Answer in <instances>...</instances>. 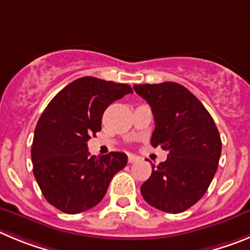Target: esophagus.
<instances>
[{
    "label": "esophagus",
    "mask_w": 250,
    "mask_h": 250,
    "mask_svg": "<svg viewBox=\"0 0 250 250\" xmlns=\"http://www.w3.org/2000/svg\"><path fill=\"white\" fill-rule=\"evenodd\" d=\"M138 161V157L133 156V154H129L128 156V163H134V162Z\"/></svg>",
    "instance_id": "obj_1"
}]
</instances>
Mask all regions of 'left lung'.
I'll return each instance as SVG.
<instances>
[{
	"mask_svg": "<svg viewBox=\"0 0 250 250\" xmlns=\"http://www.w3.org/2000/svg\"><path fill=\"white\" fill-rule=\"evenodd\" d=\"M133 89L154 116L150 143L168 152L159 166L152 164L142 195L159 210L184 212L203 197L217 172L222 153L217 125L201 101L182 84H134Z\"/></svg>",
	"mask_w": 250,
	"mask_h": 250,
	"instance_id": "8db88e82",
	"label": "left lung"
}]
</instances>
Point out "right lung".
Returning <instances> with one entry per match:
<instances>
[{"mask_svg":"<svg viewBox=\"0 0 250 250\" xmlns=\"http://www.w3.org/2000/svg\"><path fill=\"white\" fill-rule=\"evenodd\" d=\"M128 84L82 77L56 94L38 120L31 158L46 201L61 212L77 214L97 206L127 156H91L87 142L101 130L102 116L114 101L132 93Z\"/></svg>","mask_w":250,"mask_h":250,"instance_id":"add662e5","label":"right lung"}]
</instances>
